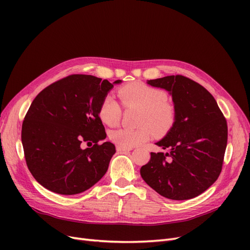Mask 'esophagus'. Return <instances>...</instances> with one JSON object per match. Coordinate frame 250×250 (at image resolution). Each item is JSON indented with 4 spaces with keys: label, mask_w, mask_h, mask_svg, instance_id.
I'll list each match as a JSON object with an SVG mask.
<instances>
[{
    "label": "esophagus",
    "mask_w": 250,
    "mask_h": 250,
    "mask_svg": "<svg viewBox=\"0 0 250 250\" xmlns=\"http://www.w3.org/2000/svg\"><path fill=\"white\" fill-rule=\"evenodd\" d=\"M131 147H124V146H121V145H117V150L119 152H123V151H129L131 150Z\"/></svg>",
    "instance_id": "obj_1"
}]
</instances>
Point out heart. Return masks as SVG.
Listing matches in <instances>:
<instances>
[{
    "instance_id": "obj_1",
    "label": "heart",
    "mask_w": 250,
    "mask_h": 250,
    "mask_svg": "<svg viewBox=\"0 0 250 250\" xmlns=\"http://www.w3.org/2000/svg\"><path fill=\"white\" fill-rule=\"evenodd\" d=\"M119 96L124 107L140 109L138 129H121L110 132V139L118 145L132 147L148 140L150 129L155 134L167 133L175 123L176 109L166 101V93L156 88L134 82L119 89ZM99 118L110 127L119 124L122 117V107L110 95L105 96L99 106Z\"/></svg>"
}]
</instances>
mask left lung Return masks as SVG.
Returning a JSON list of instances; mask_svg holds the SVG:
<instances>
[{
  "label": "left lung",
  "instance_id": "obj_1",
  "mask_svg": "<svg viewBox=\"0 0 250 250\" xmlns=\"http://www.w3.org/2000/svg\"><path fill=\"white\" fill-rule=\"evenodd\" d=\"M147 83L168 90L176 119L166 137L156 143L169 151L151 152L150 161L141 168V176L166 198H194L220 175L228 123L215 98L190 78L172 75Z\"/></svg>",
  "mask_w": 250,
  "mask_h": 250
}]
</instances>
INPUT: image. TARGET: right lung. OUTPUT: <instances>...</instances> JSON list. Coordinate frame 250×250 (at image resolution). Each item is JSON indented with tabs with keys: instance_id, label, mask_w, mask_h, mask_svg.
Wrapping results in <instances>:
<instances>
[{
	"instance_id": "obj_1",
	"label": "right lung",
	"mask_w": 250,
	"mask_h": 250,
	"mask_svg": "<svg viewBox=\"0 0 250 250\" xmlns=\"http://www.w3.org/2000/svg\"><path fill=\"white\" fill-rule=\"evenodd\" d=\"M121 83L92 75L64 77L35 97L21 126L29 171L48 190L75 195L86 191L106 173L116 147L99 144L106 132L99 118L105 96ZM86 142L89 147L80 145Z\"/></svg>"
}]
</instances>
